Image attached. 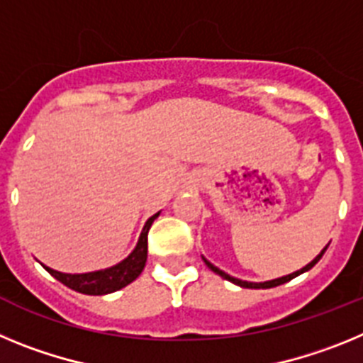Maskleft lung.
Returning a JSON list of instances; mask_svg holds the SVG:
<instances>
[{"instance_id": "8db88e82", "label": "left lung", "mask_w": 363, "mask_h": 363, "mask_svg": "<svg viewBox=\"0 0 363 363\" xmlns=\"http://www.w3.org/2000/svg\"><path fill=\"white\" fill-rule=\"evenodd\" d=\"M327 247H329V245H327ZM327 247H325V249H323L322 252H320L318 256H316V258L313 259V262H311L309 265H306V267H303V269H300V271L293 272V274H289V277L278 278V280L264 281V284H251V281H242V280H238V278H233V277H229V274H225V272H223V271H220V269H218V267H214V265L211 264V262H207V259H205V264H207V267H209L211 271H214V272H216V274H220L221 278H225V280L233 281V284L240 285V287H245V289H259V287H262V289H271V287H277V285H281V284H285V281H289V280H293V278H296L298 274H301V272H306V271H309V269H313L314 265L318 264V259L322 258V256H323V252L327 251Z\"/></svg>"}]
</instances>
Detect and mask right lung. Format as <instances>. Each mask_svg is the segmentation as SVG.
Returning a JSON list of instances; mask_svg holds the SVG:
<instances>
[{
	"mask_svg": "<svg viewBox=\"0 0 363 363\" xmlns=\"http://www.w3.org/2000/svg\"><path fill=\"white\" fill-rule=\"evenodd\" d=\"M160 214V213H158ZM158 214H154L147 220L145 227L142 230V236L138 240V245L129 258H125L121 264L114 265L105 271L86 272V274H65V272H57L54 269L43 267L56 278L57 281H62L69 289L78 291L82 294H92V296H99V294H108L114 291L121 289L125 285H129L130 281L136 280L142 274L143 267L147 262V234H149L152 221L156 220Z\"/></svg>",
	"mask_w": 363,
	"mask_h": 363,
	"instance_id": "right-lung-1",
	"label": "right lung"
}]
</instances>
